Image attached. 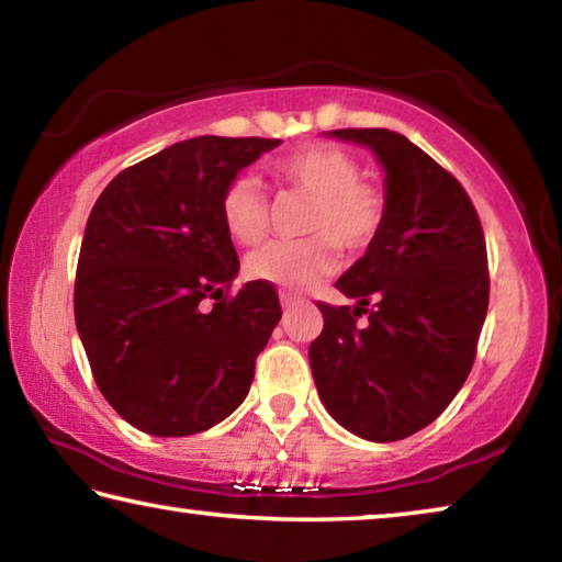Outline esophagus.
I'll use <instances>...</instances> for the list:
<instances>
[{
	"label": "esophagus",
	"mask_w": 562,
	"mask_h": 562,
	"mask_svg": "<svg viewBox=\"0 0 562 562\" xmlns=\"http://www.w3.org/2000/svg\"><path fill=\"white\" fill-rule=\"evenodd\" d=\"M280 302H282L284 310H290V307H294V304L304 302V297H300L297 292H280Z\"/></svg>",
	"instance_id": "1"
}]
</instances>
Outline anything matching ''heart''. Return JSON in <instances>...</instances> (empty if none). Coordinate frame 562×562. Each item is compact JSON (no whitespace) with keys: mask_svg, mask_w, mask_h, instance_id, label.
Segmentation results:
<instances>
[{"mask_svg":"<svg viewBox=\"0 0 562 562\" xmlns=\"http://www.w3.org/2000/svg\"><path fill=\"white\" fill-rule=\"evenodd\" d=\"M280 186L312 198L304 233L312 237L270 243L245 260L252 280L278 288H312L337 270L339 245L347 252H364L389 215L386 190L361 178L359 160L335 144H307L272 164ZM221 217L233 240L258 245L270 231L272 205L260 180L237 173L221 193Z\"/></svg>","mask_w":562,"mask_h":562,"instance_id":"b5f03b06","label":"heart"}]
</instances>
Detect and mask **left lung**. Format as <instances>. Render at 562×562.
Returning a JSON list of instances; mask_svg holds the SVG:
<instances>
[{
	"label": "left lung",
	"instance_id": "left-lung-1",
	"mask_svg": "<svg viewBox=\"0 0 562 562\" xmlns=\"http://www.w3.org/2000/svg\"><path fill=\"white\" fill-rule=\"evenodd\" d=\"M331 136L382 160L389 215L364 258L337 280L357 307L317 302L325 327L310 345V367L345 429L389 443L441 416L471 372L488 312L486 237L465 188L402 133Z\"/></svg>",
	"mask_w": 562,
	"mask_h": 562
}]
</instances>
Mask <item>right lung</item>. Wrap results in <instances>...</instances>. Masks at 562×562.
<instances>
[{
  "label": "right lung",
  "mask_w": 562,
  "mask_h": 562,
  "mask_svg": "<svg viewBox=\"0 0 562 562\" xmlns=\"http://www.w3.org/2000/svg\"><path fill=\"white\" fill-rule=\"evenodd\" d=\"M280 138L198 136L123 168L89 215L76 329L103 398L136 429L190 436L231 416L282 317L270 282H245L221 217L237 170Z\"/></svg>",
  "instance_id": "right-lung-1"
}]
</instances>
